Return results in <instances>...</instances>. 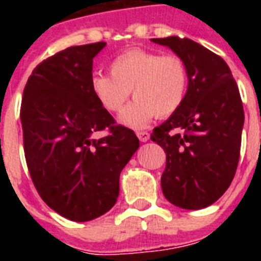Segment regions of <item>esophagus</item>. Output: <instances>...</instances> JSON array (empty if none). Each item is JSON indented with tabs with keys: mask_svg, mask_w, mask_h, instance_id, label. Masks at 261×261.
<instances>
[{
	"mask_svg": "<svg viewBox=\"0 0 261 261\" xmlns=\"http://www.w3.org/2000/svg\"><path fill=\"white\" fill-rule=\"evenodd\" d=\"M137 137H138L141 142H147L149 138H150V134L147 131H137Z\"/></svg>",
	"mask_w": 261,
	"mask_h": 261,
	"instance_id": "esophagus-1",
	"label": "esophagus"
}]
</instances>
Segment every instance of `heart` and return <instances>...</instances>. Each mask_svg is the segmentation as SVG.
<instances>
[{
	"instance_id": "obj_1",
	"label": "heart",
	"mask_w": 261,
	"mask_h": 261,
	"mask_svg": "<svg viewBox=\"0 0 261 261\" xmlns=\"http://www.w3.org/2000/svg\"><path fill=\"white\" fill-rule=\"evenodd\" d=\"M111 75L94 74L90 88L107 111L119 112L133 90L135 100L120 115L124 124L146 127L157 118L173 115L188 92L190 74L186 61L174 54L131 48L111 62Z\"/></svg>"
}]
</instances>
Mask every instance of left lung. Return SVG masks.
<instances>
[{
    "label": "left lung",
    "instance_id": "1",
    "mask_svg": "<svg viewBox=\"0 0 261 261\" xmlns=\"http://www.w3.org/2000/svg\"><path fill=\"white\" fill-rule=\"evenodd\" d=\"M169 47L188 67L186 100L150 135L167 153L164 196L174 206L199 210L229 188L239 165L244 110L239 87L219 55L187 38L151 39Z\"/></svg>",
    "mask_w": 261,
    "mask_h": 261
}]
</instances>
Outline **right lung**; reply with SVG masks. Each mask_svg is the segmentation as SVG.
Segmentation results:
<instances>
[{
    "label": "right lung",
    "mask_w": 261,
    "mask_h": 261,
    "mask_svg": "<svg viewBox=\"0 0 261 261\" xmlns=\"http://www.w3.org/2000/svg\"><path fill=\"white\" fill-rule=\"evenodd\" d=\"M104 42L73 46L35 67L22 93L24 154L35 188L65 218L85 222L116 203L119 176L139 147L94 97L93 58ZM107 130L102 139H94Z\"/></svg>",
    "instance_id": "right-lung-1"
}]
</instances>
